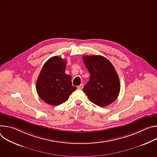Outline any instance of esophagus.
Instances as JSON below:
<instances>
[{"instance_id": "1", "label": "esophagus", "mask_w": 157, "mask_h": 157, "mask_svg": "<svg viewBox=\"0 0 157 157\" xmlns=\"http://www.w3.org/2000/svg\"><path fill=\"white\" fill-rule=\"evenodd\" d=\"M83 84H80V85H78V86H77V89H78V90H82V89H83Z\"/></svg>"}]
</instances>
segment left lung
Masks as SVG:
<instances>
[{
  "instance_id": "left-lung-1",
  "label": "left lung",
  "mask_w": 157,
  "mask_h": 157,
  "mask_svg": "<svg viewBox=\"0 0 157 157\" xmlns=\"http://www.w3.org/2000/svg\"><path fill=\"white\" fill-rule=\"evenodd\" d=\"M90 79L83 89L89 100L103 107L113 103L120 90V80L112 63L101 56L83 57Z\"/></svg>"
}]
</instances>
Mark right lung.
I'll return each mask as SVG.
<instances>
[{
  "mask_svg": "<svg viewBox=\"0 0 157 157\" xmlns=\"http://www.w3.org/2000/svg\"><path fill=\"white\" fill-rule=\"evenodd\" d=\"M66 65V60L61 57H52L44 63L38 77L37 92L49 105H60L77 89L72 85L71 76L65 73Z\"/></svg>",
  "mask_w": 157,
  "mask_h": 157,
  "instance_id": "obj_1",
  "label": "right lung"
}]
</instances>
